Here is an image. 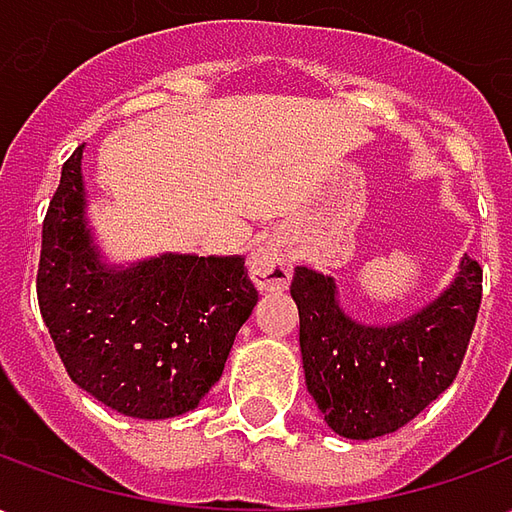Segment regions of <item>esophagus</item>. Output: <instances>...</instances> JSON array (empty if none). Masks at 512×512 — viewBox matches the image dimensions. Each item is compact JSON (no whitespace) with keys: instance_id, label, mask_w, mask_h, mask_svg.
I'll use <instances>...</instances> for the list:
<instances>
[{"instance_id":"obj_1","label":"esophagus","mask_w":512,"mask_h":512,"mask_svg":"<svg viewBox=\"0 0 512 512\" xmlns=\"http://www.w3.org/2000/svg\"><path fill=\"white\" fill-rule=\"evenodd\" d=\"M249 277L260 290H285L293 277V257L277 241H263L252 252Z\"/></svg>"}]
</instances>
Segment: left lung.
I'll return each mask as SVG.
<instances>
[{
  "mask_svg": "<svg viewBox=\"0 0 512 512\" xmlns=\"http://www.w3.org/2000/svg\"><path fill=\"white\" fill-rule=\"evenodd\" d=\"M290 296L307 389L326 425L345 439H376L403 428L455 381L483 299V268L463 257L439 299L392 326L351 321L334 279L312 268L293 271Z\"/></svg>",
  "mask_w": 512,
  "mask_h": 512,
  "instance_id": "left-lung-1",
  "label": "left lung"
}]
</instances>
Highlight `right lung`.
<instances>
[{
	"label": "right lung",
	"instance_id": "add662e5",
	"mask_svg": "<svg viewBox=\"0 0 512 512\" xmlns=\"http://www.w3.org/2000/svg\"><path fill=\"white\" fill-rule=\"evenodd\" d=\"M82 147L43 219L40 315L73 384L126 417L186 414L222 376L257 304L244 257L161 255L109 268L84 219Z\"/></svg>",
	"mask_w": 512,
	"mask_h": 512
}]
</instances>
